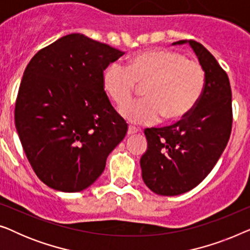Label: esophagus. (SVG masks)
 Listing matches in <instances>:
<instances>
[{
    "label": "esophagus",
    "mask_w": 250,
    "mask_h": 250,
    "mask_svg": "<svg viewBox=\"0 0 250 250\" xmlns=\"http://www.w3.org/2000/svg\"><path fill=\"white\" fill-rule=\"evenodd\" d=\"M139 132V128L134 127V126H128V129H127V134L128 135H132V134H135V133Z\"/></svg>",
    "instance_id": "esophagus-1"
}]
</instances>
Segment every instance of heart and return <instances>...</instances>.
Wrapping results in <instances>:
<instances>
[{"mask_svg": "<svg viewBox=\"0 0 250 250\" xmlns=\"http://www.w3.org/2000/svg\"><path fill=\"white\" fill-rule=\"evenodd\" d=\"M205 71L184 54L165 49L142 51L125 67L112 62L102 74V86L118 107L129 101L136 83H146V98L125 104L119 112L133 124H151L163 117L177 122L190 114L205 90Z\"/></svg>", "mask_w": 250, "mask_h": 250, "instance_id": "1", "label": "heart"}]
</instances>
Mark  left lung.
<instances>
[{
    "label": "left lung",
    "mask_w": 250,
    "mask_h": 250,
    "mask_svg": "<svg viewBox=\"0 0 250 250\" xmlns=\"http://www.w3.org/2000/svg\"><path fill=\"white\" fill-rule=\"evenodd\" d=\"M189 43L205 71V90L192 111L175 124L146 128L148 149L142 179L160 196H177L197 187L216 165L230 139L232 92L229 77L203 44Z\"/></svg>",
    "instance_id": "obj_1"
}]
</instances>
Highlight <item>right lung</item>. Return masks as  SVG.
<instances>
[{
	"label": "right lung",
	"mask_w": 250,
	"mask_h": 250,
	"mask_svg": "<svg viewBox=\"0 0 250 250\" xmlns=\"http://www.w3.org/2000/svg\"><path fill=\"white\" fill-rule=\"evenodd\" d=\"M124 52L83 34H69L40 50L27 64L15 123L39 179L63 192L93 184L127 124L102 86V74Z\"/></svg>",
	"instance_id": "obj_1"
}]
</instances>
